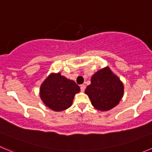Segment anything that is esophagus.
Returning a JSON list of instances; mask_svg holds the SVG:
<instances>
[{"mask_svg": "<svg viewBox=\"0 0 152 152\" xmlns=\"http://www.w3.org/2000/svg\"><path fill=\"white\" fill-rule=\"evenodd\" d=\"M85 88H86V87H85V85H80V89H81V91L82 92H84L85 90Z\"/></svg>", "mask_w": 152, "mask_h": 152, "instance_id": "obj_1", "label": "esophagus"}]
</instances>
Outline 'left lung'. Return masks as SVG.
Masks as SVG:
<instances>
[{"label":"left lung","instance_id":"1","mask_svg":"<svg viewBox=\"0 0 152 152\" xmlns=\"http://www.w3.org/2000/svg\"><path fill=\"white\" fill-rule=\"evenodd\" d=\"M93 107L99 110L107 111L115 107L124 95V85L109 67L96 72L91 78V84L87 87Z\"/></svg>","mask_w":152,"mask_h":152}]
</instances>
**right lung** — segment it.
Returning a JSON list of instances; mask_svg holds the SVG:
<instances>
[{
  "instance_id": "right-lung-1",
  "label": "right lung",
  "mask_w": 152,
  "mask_h": 152,
  "mask_svg": "<svg viewBox=\"0 0 152 152\" xmlns=\"http://www.w3.org/2000/svg\"><path fill=\"white\" fill-rule=\"evenodd\" d=\"M80 91L74 81L60 73L50 74L40 87V97L47 107L54 111H62L72 104L76 93Z\"/></svg>"
}]
</instances>
